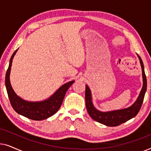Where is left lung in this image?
<instances>
[{
  "mask_svg": "<svg viewBox=\"0 0 151 151\" xmlns=\"http://www.w3.org/2000/svg\"><path fill=\"white\" fill-rule=\"evenodd\" d=\"M137 57L139 58L142 70L143 85H142V90L139 93V96L137 97V100L131 106L128 107V108L106 111V112H103V111L98 110L93 104L91 91L90 88L86 84L85 101L86 110H87L91 117L95 121L104 125L108 126V127H117V126L120 125L121 124L124 123L133 117H135L136 115L139 112L140 109H141L142 103H143L144 96H145V93L146 91L147 81H146V77L145 72H144L143 62H142L139 55H137Z\"/></svg>",
  "mask_w": 151,
  "mask_h": 151,
  "instance_id": "8db88e82",
  "label": "left lung"
}]
</instances>
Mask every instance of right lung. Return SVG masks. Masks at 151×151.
<instances>
[{
	"label": "right lung",
	"mask_w": 151,
	"mask_h": 151,
	"mask_svg": "<svg viewBox=\"0 0 151 151\" xmlns=\"http://www.w3.org/2000/svg\"><path fill=\"white\" fill-rule=\"evenodd\" d=\"M18 49L14 51L10 58L9 67H8L5 76L6 89H7L8 97H9L12 106L18 114L27 117L29 119H33V120L40 121L49 118L59 110L66 93L70 86L72 85V84L75 82V80L68 82L62 85L52 96L43 101L31 102V101L23 100L14 92L9 80L12 60Z\"/></svg>",
	"instance_id": "right-lung-1"
}]
</instances>
